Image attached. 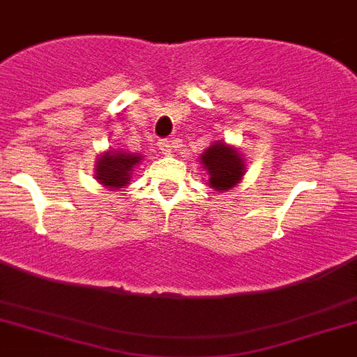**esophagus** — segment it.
Returning a JSON list of instances; mask_svg holds the SVG:
<instances>
[{"instance_id": "34e87169", "label": "esophagus", "mask_w": 357, "mask_h": 357, "mask_svg": "<svg viewBox=\"0 0 357 357\" xmlns=\"http://www.w3.org/2000/svg\"><path fill=\"white\" fill-rule=\"evenodd\" d=\"M159 150H161L165 155H169V153H172L174 146H172V143H170V141H161V143H159Z\"/></svg>"}]
</instances>
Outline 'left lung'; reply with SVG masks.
Masks as SVG:
<instances>
[{"mask_svg":"<svg viewBox=\"0 0 357 357\" xmlns=\"http://www.w3.org/2000/svg\"><path fill=\"white\" fill-rule=\"evenodd\" d=\"M199 163L208 174V187L216 192H227L245 176V158L233 144L214 141L202 155Z\"/></svg>","mask_w":357,"mask_h":357,"instance_id":"8db88e82","label":"left lung"}]
</instances>
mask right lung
<instances>
[{
    "label": "right lung",
    "instance_id": "right-lung-1",
    "mask_svg": "<svg viewBox=\"0 0 357 357\" xmlns=\"http://www.w3.org/2000/svg\"><path fill=\"white\" fill-rule=\"evenodd\" d=\"M143 153L108 149L98 155L95 163V179L108 190H121L128 187L133 169L143 161Z\"/></svg>",
    "mask_w": 357,
    "mask_h": 357
}]
</instances>
